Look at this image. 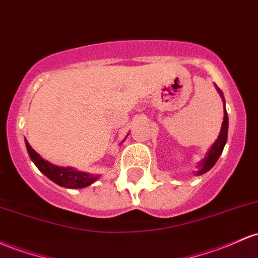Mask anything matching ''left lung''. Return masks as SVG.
<instances>
[{"instance_id":"left-lung-1","label":"left lung","mask_w":258,"mask_h":258,"mask_svg":"<svg viewBox=\"0 0 258 258\" xmlns=\"http://www.w3.org/2000/svg\"><path fill=\"white\" fill-rule=\"evenodd\" d=\"M216 88H217L218 93H219V95L223 99V103H224V120H223L222 127H220L219 136H218L216 142L212 144L211 148L208 149L207 154L205 155V158H203V159H201L197 163V171H195L196 172V176H200V175L206 174V172L213 168L214 164L217 163L218 158H219L220 154H222L223 149H224V147H225L226 140H228L229 120H228V112H226V109H225V100H224V97H223L222 90H220L217 86H216Z\"/></svg>"}]
</instances>
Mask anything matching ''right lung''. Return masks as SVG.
<instances>
[{
  "instance_id": "obj_1",
  "label": "right lung",
  "mask_w": 258,
  "mask_h": 258,
  "mask_svg": "<svg viewBox=\"0 0 258 258\" xmlns=\"http://www.w3.org/2000/svg\"><path fill=\"white\" fill-rule=\"evenodd\" d=\"M25 147H27L30 159L35 164L36 168L45 176L49 177L51 181L57 183L58 186L67 188H83L92 185L93 182H95L99 179V175H93L90 172L76 170L75 168H71V166L53 165V164L49 163L47 160L42 159L40 155L30 147L27 140H25Z\"/></svg>"
}]
</instances>
